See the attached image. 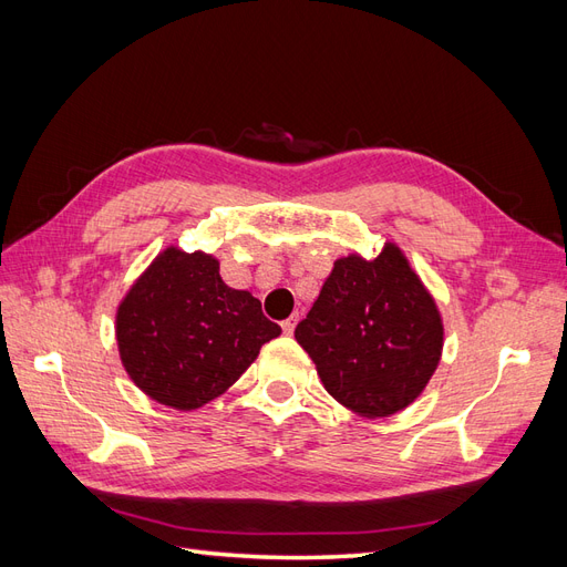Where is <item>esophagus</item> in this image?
I'll return each instance as SVG.
<instances>
[{
  "mask_svg": "<svg viewBox=\"0 0 567 567\" xmlns=\"http://www.w3.org/2000/svg\"><path fill=\"white\" fill-rule=\"evenodd\" d=\"M298 319H300V317H298V315H293V317H288V319H286V321L281 323V326H284V333H286V336H290V333H293V331H296V326H298Z\"/></svg>",
  "mask_w": 567,
  "mask_h": 567,
  "instance_id": "1",
  "label": "esophagus"
}]
</instances>
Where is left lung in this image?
I'll return each instance as SVG.
<instances>
[{
  "mask_svg": "<svg viewBox=\"0 0 567 567\" xmlns=\"http://www.w3.org/2000/svg\"><path fill=\"white\" fill-rule=\"evenodd\" d=\"M296 340L336 402L362 419H385L433 379L444 326L404 250L385 241L373 260L338 257Z\"/></svg>",
  "mask_w": 567,
  "mask_h": 567,
  "instance_id": "1",
  "label": "left lung"
}]
</instances>
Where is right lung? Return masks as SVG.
Wrapping results in <instances>:
<instances>
[{"label":"right lung","mask_w":567,"mask_h":567,"mask_svg":"<svg viewBox=\"0 0 567 567\" xmlns=\"http://www.w3.org/2000/svg\"><path fill=\"white\" fill-rule=\"evenodd\" d=\"M281 333L248 290L227 286L210 252L167 246L115 312L120 362L153 402L194 411L227 392Z\"/></svg>","instance_id":"1"}]
</instances>
